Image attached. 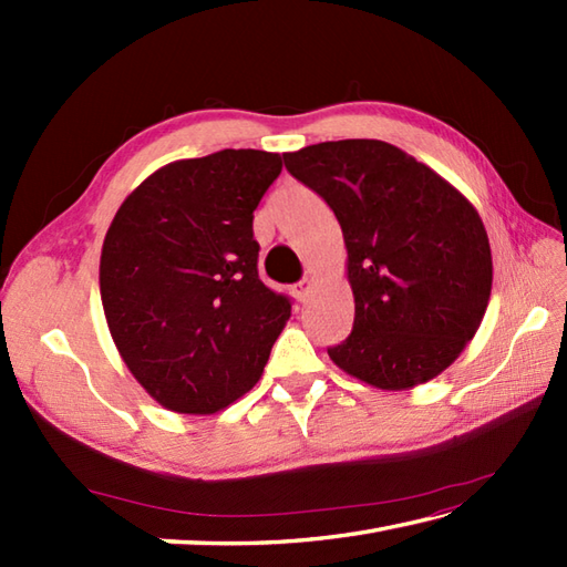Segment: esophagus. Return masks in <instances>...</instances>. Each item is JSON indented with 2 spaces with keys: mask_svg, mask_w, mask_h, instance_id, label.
Returning a JSON list of instances; mask_svg holds the SVG:
<instances>
[{
  "mask_svg": "<svg viewBox=\"0 0 567 567\" xmlns=\"http://www.w3.org/2000/svg\"><path fill=\"white\" fill-rule=\"evenodd\" d=\"M311 285H315V280H311V277H305L302 282L295 285V295H297L299 302H305L307 295H309V290H311Z\"/></svg>",
  "mask_w": 567,
  "mask_h": 567,
  "instance_id": "obj_1",
  "label": "esophagus"
}]
</instances>
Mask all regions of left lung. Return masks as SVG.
I'll list each match as a JSON object with an SVG mask.
<instances>
[{
  "label": "left lung",
  "mask_w": 567,
  "mask_h": 567,
  "mask_svg": "<svg viewBox=\"0 0 567 567\" xmlns=\"http://www.w3.org/2000/svg\"><path fill=\"white\" fill-rule=\"evenodd\" d=\"M341 224L355 321L329 358L384 392L439 378L473 341L492 292L485 224L461 189L375 138L285 153Z\"/></svg>",
  "instance_id": "8db88e82"
}]
</instances>
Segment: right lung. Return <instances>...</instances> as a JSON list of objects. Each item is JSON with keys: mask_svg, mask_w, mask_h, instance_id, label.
<instances>
[{"mask_svg": "<svg viewBox=\"0 0 567 567\" xmlns=\"http://www.w3.org/2000/svg\"><path fill=\"white\" fill-rule=\"evenodd\" d=\"M280 153L226 148L158 167L104 236L100 292L131 375L177 414H216L252 390L292 315L258 277L252 212Z\"/></svg>", "mask_w": 567, "mask_h": 567, "instance_id": "1", "label": "right lung"}]
</instances>
